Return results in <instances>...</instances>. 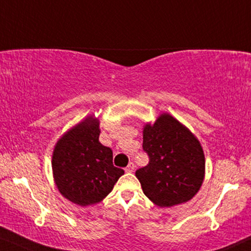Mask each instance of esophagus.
<instances>
[{
  "instance_id": "esophagus-1",
  "label": "esophagus",
  "mask_w": 251,
  "mask_h": 251,
  "mask_svg": "<svg viewBox=\"0 0 251 251\" xmlns=\"http://www.w3.org/2000/svg\"><path fill=\"white\" fill-rule=\"evenodd\" d=\"M134 167H135V166H134L133 162H129V164L127 165V167L125 168V171L127 172V173H132V172L134 171Z\"/></svg>"
}]
</instances>
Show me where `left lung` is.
I'll return each instance as SVG.
<instances>
[{"instance_id":"1","label":"left lung","mask_w":251,"mask_h":251,"mask_svg":"<svg viewBox=\"0 0 251 251\" xmlns=\"http://www.w3.org/2000/svg\"><path fill=\"white\" fill-rule=\"evenodd\" d=\"M143 149L149 165L135 176L144 194L159 207L189 201L204 177V154L195 135L171 114L162 113L143 131Z\"/></svg>"}]
</instances>
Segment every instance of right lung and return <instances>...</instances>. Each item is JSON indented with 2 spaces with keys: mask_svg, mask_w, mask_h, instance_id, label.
Segmentation results:
<instances>
[{
  "mask_svg": "<svg viewBox=\"0 0 251 251\" xmlns=\"http://www.w3.org/2000/svg\"><path fill=\"white\" fill-rule=\"evenodd\" d=\"M99 120L85 118L57 141L52 173L60 194L78 206L100 202L124 174L114 167L110 147L99 143Z\"/></svg>",
  "mask_w": 251,
  "mask_h": 251,
  "instance_id": "right-lung-1",
  "label": "right lung"
}]
</instances>
